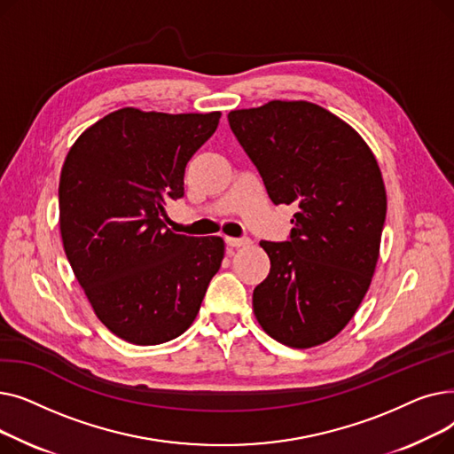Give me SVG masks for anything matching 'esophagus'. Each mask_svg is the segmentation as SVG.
<instances>
[{
  "instance_id": "obj_1",
  "label": "esophagus",
  "mask_w": 454,
  "mask_h": 454,
  "mask_svg": "<svg viewBox=\"0 0 454 454\" xmlns=\"http://www.w3.org/2000/svg\"><path fill=\"white\" fill-rule=\"evenodd\" d=\"M226 245L231 248H247L252 245L250 239H237V237H226Z\"/></svg>"
}]
</instances>
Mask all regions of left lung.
Returning a JSON list of instances; mask_svg holds the SVG:
<instances>
[{
	"instance_id": "left-lung-1",
	"label": "left lung",
	"mask_w": 454,
	"mask_h": 454,
	"mask_svg": "<svg viewBox=\"0 0 454 454\" xmlns=\"http://www.w3.org/2000/svg\"><path fill=\"white\" fill-rule=\"evenodd\" d=\"M230 127L274 204H294L291 241H261L270 272L254 315L274 340L307 349L348 325L372 283L387 217L379 163L363 136L309 101L231 110Z\"/></svg>"
}]
</instances>
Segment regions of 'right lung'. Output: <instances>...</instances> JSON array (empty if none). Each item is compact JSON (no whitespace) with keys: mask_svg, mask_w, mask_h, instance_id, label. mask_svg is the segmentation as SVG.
<instances>
[{"mask_svg":"<svg viewBox=\"0 0 454 454\" xmlns=\"http://www.w3.org/2000/svg\"><path fill=\"white\" fill-rule=\"evenodd\" d=\"M221 112H110L71 145L59 184L64 252L98 317L136 346L169 342L193 324L221 269V237L165 228V200L184 195L187 161Z\"/></svg>","mask_w":454,"mask_h":454,"instance_id":"right-lung-1","label":"right lung"}]
</instances>
